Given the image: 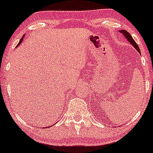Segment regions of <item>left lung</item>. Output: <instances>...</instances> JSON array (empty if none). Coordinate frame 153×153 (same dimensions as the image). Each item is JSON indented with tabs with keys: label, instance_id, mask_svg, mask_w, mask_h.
Instances as JSON below:
<instances>
[{
	"label": "left lung",
	"instance_id": "left-lung-1",
	"mask_svg": "<svg viewBox=\"0 0 153 153\" xmlns=\"http://www.w3.org/2000/svg\"><path fill=\"white\" fill-rule=\"evenodd\" d=\"M120 32H121V33H122L123 35H124L125 38H126V39H127L128 41H129V43H130V44H132V45L133 46V47H135V49H137V50H138V52H139L140 54H141V51H140L139 47H138V44H136V42H135V41H134V39H133V38H132V35H131L130 34H129V32H128L127 31H126V30H121V31H120Z\"/></svg>",
	"mask_w": 153,
	"mask_h": 153
}]
</instances>
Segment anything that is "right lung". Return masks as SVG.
<instances>
[{"instance_id":"1","label":"right lung","mask_w":153,"mask_h":153,"mask_svg":"<svg viewBox=\"0 0 153 153\" xmlns=\"http://www.w3.org/2000/svg\"><path fill=\"white\" fill-rule=\"evenodd\" d=\"M23 40H24V36L22 37V38H21V41H19V43H18V45H17V47H18V46H19L20 44H21V42H22V41H23ZM49 127H50V126H49Z\"/></svg>"}]
</instances>
